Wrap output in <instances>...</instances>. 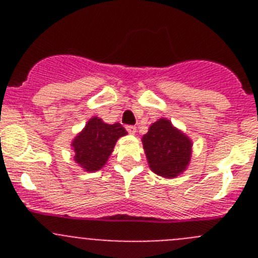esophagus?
<instances>
[{"instance_id": "34e87169", "label": "esophagus", "mask_w": 258, "mask_h": 258, "mask_svg": "<svg viewBox=\"0 0 258 258\" xmlns=\"http://www.w3.org/2000/svg\"><path fill=\"white\" fill-rule=\"evenodd\" d=\"M126 131L127 133H131V134H134L137 132V127L133 126V125H127L126 126Z\"/></svg>"}]
</instances>
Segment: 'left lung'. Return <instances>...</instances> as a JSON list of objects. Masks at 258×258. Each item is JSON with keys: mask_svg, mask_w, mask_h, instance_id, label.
Masks as SVG:
<instances>
[{"mask_svg": "<svg viewBox=\"0 0 258 258\" xmlns=\"http://www.w3.org/2000/svg\"><path fill=\"white\" fill-rule=\"evenodd\" d=\"M142 143L150 168L161 177L175 178L190 163L192 142L168 118L154 122L143 136Z\"/></svg>", "mask_w": 258, "mask_h": 258, "instance_id": "left-lung-1", "label": "left lung"}]
</instances>
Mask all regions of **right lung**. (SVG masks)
<instances>
[{
    "instance_id": "obj_1",
    "label": "right lung",
    "mask_w": 258,
    "mask_h": 258,
    "mask_svg": "<svg viewBox=\"0 0 258 258\" xmlns=\"http://www.w3.org/2000/svg\"><path fill=\"white\" fill-rule=\"evenodd\" d=\"M126 131L121 124H106L99 117H92L72 141L75 161L86 172H97L107 163L120 137Z\"/></svg>"
}]
</instances>
